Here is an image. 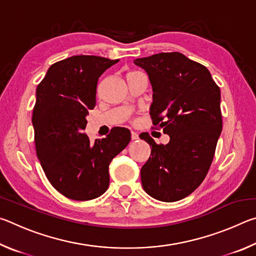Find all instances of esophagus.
Wrapping results in <instances>:
<instances>
[{
	"label": "esophagus",
	"mask_w": 256,
	"mask_h": 256,
	"mask_svg": "<svg viewBox=\"0 0 256 256\" xmlns=\"http://www.w3.org/2000/svg\"><path fill=\"white\" fill-rule=\"evenodd\" d=\"M131 138H132V140H138V134L136 133V132H131Z\"/></svg>",
	"instance_id": "obj_1"
}]
</instances>
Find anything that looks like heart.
<instances>
[{
    "label": "heart",
    "mask_w": 256,
    "mask_h": 256,
    "mask_svg": "<svg viewBox=\"0 0 256 256\" xmlns=\"http://www.w3.org/2000/svg\"><path fill=\"white\" fill-rule=\"evenodd\" d=\"M134 73H138V71H132V72H128V76H131V74H134Z\"/></svg>",
    "instance_id": "1"
}]
</instances>
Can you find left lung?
Listing matches in <instances>:
<instances>
[{"mask_svg":"<svg viewBox=\"0 0 256 256\" xmlns=\"http://www.w3.org/2000/svg\"><path fill=\"white\" fill-rule=\"evenodd\" d=\"M134 63L144 68L152 86V123L170 138L167 144H157L148 133L140 136L151 146L141 168L142 186L159 201L182 200L198 188L214 159L222 130L220 89L204 66L178 52Z\"/></svg>","mask_w":256,"mask_h":256,"instance_id":"8db88e82","label":"left lung"}]
</instances>
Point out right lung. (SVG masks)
Masks as SVG:
<instances>
[{"label": "right lung", "instance_id": "1", "mask_svg": "<svg viewBox=\"0 0 256 256\" xmlns=\"http://www.w3.org/2000/svg\"><path fill=\"white\" fill-rule=\"evenodd\" d=\"M118 60L76 55L54 63L37 86L34 146L50 184L64 196L92 200L110 185L108 166L131 141L128 128L90 142L84 130L96 105L98 79Z\"/></svg>", "mask_w": 256, "mask_h": 256}]
</instances>
